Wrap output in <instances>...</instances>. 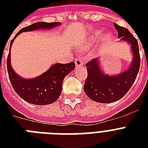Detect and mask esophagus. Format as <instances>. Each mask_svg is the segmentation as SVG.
Wrapping results in <instances>:
<instances>
[{"label": "esophagus", "mask_w": 148, "mask_h": 148, "mask_svg": "<svg viewBox=\"0 0 148 148\" xmlns=\"http://www.w3.org/2000/svg\"><path fill=\"white\" fill-rule=\"evenodd\" d=\"M74 62H75V64H76L77 67H80V66L83 64V60L80 57L75 58L74 59Z\"/></svg>", "instance_id": "34e87169"}]
</instances>
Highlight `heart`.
<instances>
[{"mask_svg":"<svg viewBox=\"0 0 148 148\" xmlns=\"http://www.w3.org/2000/svg\"><path fill=\"white\" fill-rule=\"evenodd\" d=\"M99 36H100V32H97V33H95V36H93V40H97L99 38ZM110 38V34H106L105 35V39L106 40H109Z\"/></svg>","mask_w":148,"mask_h":148,"instance_id":"obj_1","label":"heart"}]
</instances>
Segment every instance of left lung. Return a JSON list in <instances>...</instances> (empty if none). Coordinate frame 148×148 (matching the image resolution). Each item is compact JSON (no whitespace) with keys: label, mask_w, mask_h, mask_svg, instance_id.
I'll use <instances>...</instances> for the list:
<instances>
[{"label":"left lung","mask_w":148,"mask_h":148,"mask_svg":"<svg viewBox=\"0 0 148 148\" xmlns=\"http://www.w3.org/2000/svg\"><path fill=\"white\" fill-rule=\"evenodd\" d=\"M114 24L118 32V38L131 44L134 60L128 70L117 76L103 74L100 69L97 58L86 64L88 77L84 82V92L92 101L99 103H112L122 98L133 85L140 69V58L138 40L128 29L115 23Z\"/></svg>","instance_id":"obj_1"}]
</instances>
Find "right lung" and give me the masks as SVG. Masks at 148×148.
<instances>
[{
	"label": "right lung",
	"mask_w": 148,
	"mask_h": 148,
	"mask_svg": "<svg viewBox=\"0 0 148 148\" xmlns=\"http://www.w3.org/2000/svg\"><path fill=\"white\" fill-rule=\"evenodd\" d=\"M60 22H38L20 30L10 41V50L7 58V68L10 84L17 95L24 101L36 105H45L53 103L60 97L64 78L75 67V63L55 64L47 71L36 78L24 79L16 74L10 65V47L14 38L25 31L37 29H51L58 26Z\"/></svg>",
	"instance_id": "right-lung-1"
}]
</instances>
